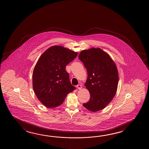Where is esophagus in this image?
<instances>
[{
  "mask_svg": "<svg viewBox=\"0 0 149 149\" xmlns=\"http://www.w3.org/2000/svg\"><path fill=\"white\" fill-rule=\"evenodd\" d=\"M77 89H79V90H80V89H81L82 88V86H81V85H78L77 86Z\"/></svg>",
  "mask_w": 149,
  "mask_h": 149,
  "instance_id": "1",
  "label": "esophagus"
}]
</instances>
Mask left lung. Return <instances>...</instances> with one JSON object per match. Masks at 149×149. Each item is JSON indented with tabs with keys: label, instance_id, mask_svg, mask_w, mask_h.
Instances as JSON below:
<instances>
[{
	"label": "left lung",
	"instance_id": "left-lung-1",
	"mask_svg": "<svg viewBox=\"0 0 149 149\" xmlns=\"http://www.w3.org/2000/svg\"><path fill=\"white\" fill-rule=\"evenodd\" d=\"M87 69L88 77L85 84L90 93L89 101L83 104L93 112L104 109L112 100L118 83L117 67L111 56L99 48H91L78 56Z\"/></svg>",
	"mask_w": 149,
	"mask_h": 149
}]
</instances>
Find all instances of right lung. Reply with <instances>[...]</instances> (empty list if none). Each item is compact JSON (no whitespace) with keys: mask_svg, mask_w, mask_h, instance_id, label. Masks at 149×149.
<instances>
[{"mask_svg":"<svg viewBox=\"0 0 149 149\" xmlns=\"http://www.w3.org/2000/svg\"><path fill=\"white\" fill-rule=\"evenodd\" d=\"M77 54L63 47L54 46L40 56L33 72V88L44 106L54 108L61 105L68 94L75 89L65 67Z\"/></svg>","mask_w":149,"mask_h":149,"instance_id":"obj_1","label":"right lung"}]
</instances>
